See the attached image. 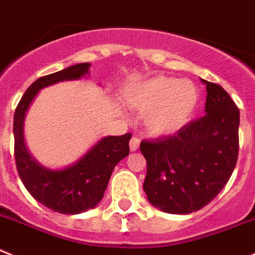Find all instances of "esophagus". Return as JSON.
Returning a JSON list of instances; mask_svg holds the SVG:
<instances>
[{
    "instance_id": "obj_1",
    "label": "esophagus",
    "mask_w": 255,
    "mask_h": 255,
    "mask_svg": "<svg viewBox=\"0 0 255 255\" xmlns=\"http://www.w3.org/2000/svg\"><path fill=\"white\" fill-rule=\"evenodd\" d=\"M139 147V139L137 138V137H132V139H130L129 142V148L130 151H137Z\"/></svg>"
}]
</instances>
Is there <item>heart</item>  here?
I'll use <instances>...</instances> for the list:
<instances>
[{"instance_id":"heart-1","label":"heart","mask_w":255,"mask_h":255,"mask_svg":"<svg viewBox=\"0 0 255 255\" xmlns=\"http://www.w3.org/2000/svg\"><path fill=\"white\" fill-rule=\"evenodd\" d=\"M199 94L188 80L156 76L133 88L127 103L143 114V126L156 137L170 136L184 128L197 111Z\"/></svg>"}]
</instances>
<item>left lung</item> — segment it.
<instances>
[{"label":"left lung","mask_w":255,"mask_h":255,"mask_svg":"<svg viewBox=\"0 0 255 255\" xmlns=\"http://www.w3.org/2000/svg\"><path fill=\"white\" fill-rule=\"evenodd\" d=\"M206 85V114L171 136L142 141L143 190L156 208L188 215L208 205L229 182L239 153L240 112L226 91Z\"/></svg>","instance_id":"obj_1"}]
</instances>
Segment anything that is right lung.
I'll return each instance as SVG.
<instances>
[{
  "instance_id": "right-lung-1",
  "label": "right lung",
  "mask_w": 255,
  "mask_h": 255,
  "mask_svg": "<svg viewBox=\"0 0 255 255\" xmlns=\"http://www.w3.org/2000/svg\"><path fill=\"white\" fill-rule=\"evenodd\" d=\"M90 66L77 63L34 81L22 95L13 116L15 160L22 184L39 203L65 215H77L98 206L116 165L129 153L132 134L103 137L76 162L53 170L39 164L27 151L24 121L27 109L42 89L86 77Z\"/></svg>"
}]
</instances>
